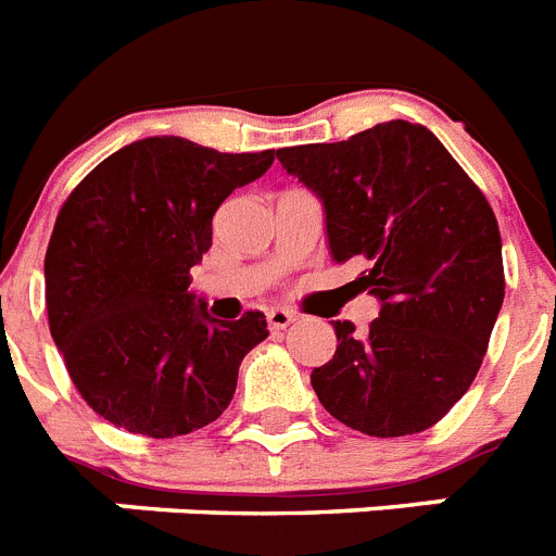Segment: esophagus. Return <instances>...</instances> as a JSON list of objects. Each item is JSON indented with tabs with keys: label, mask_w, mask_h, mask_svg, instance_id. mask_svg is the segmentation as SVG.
I'll return each mask as SVG.
<instances>
[{
	"label": "esophagus",
	"mask_w": 556,
	"mask_h": 556,
	"mask_svg": "<svg viewBox=\"0 0 556 556\" xmlns=\"http://www.w3.org/2000/svg\"><path fill=\"white\" fill-rule=\"evenodd\" d=\"M265 319H268L270 330H286L288 325H293V321H296V314H293V311H288V307H270L268 314H265Z\"/></svg>",
	"instance_id": "1"
}]
</instances>
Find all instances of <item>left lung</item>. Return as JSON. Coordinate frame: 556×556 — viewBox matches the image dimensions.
I'll return each instance as SVG.
<instances>
[{
    "instance_id": "left-lung-1",
    "label": "left lung",
    "mask_w": 556,
    "mask_h": 556,
    "mask_svg": "<svg viewBox=\"0 0 556 556\" xmlns=\"http://www.w3.org/2000/svg\"><path fill=\"white\" fill-rule=\"evenodd\" d=\"M277 157L325 203L336 263L362 260L358 288L381 300L365 336L333 321V358L311 372L321 407L372 438L424 432L469 390L501 314V228L486 194L409 121Z\"/></svg>"
}]
</instances>
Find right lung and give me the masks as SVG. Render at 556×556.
<instances>
[{"label":"right lung","mask_w":556,"mask_h":556,"mask_svg":"<svg viewBox=\"0 0 556 556\" xmlns=\"http://www.w3.org/2000/svg\"><path fill=\"white\" fill-rule=\"evenodd\" d=\"M274 163L163 135L118 149L64 200L45 254L53 342L81 399L147 438L189 435L231 404L265 316L223 321L194 302L191 265L212 249L223 200Z\"/></svg>","instance_id":"1"}]
</instances>
